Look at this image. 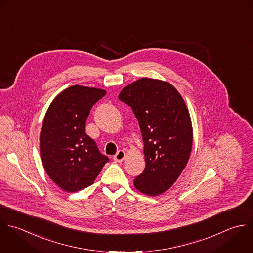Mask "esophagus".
<instances>
[{
  "instance_id": "1",
  "label": "esophagus",
  "mask_w": 253,
  "mask_h": 253,
  "mask_svg": "<svg viewBox=\"0 0 253 253\" xmlns=\"http://www.w3.org/2000/svg\"><path fill=\"white\" fill-rule=\"evenodd\" d=\"M125 157H126V153H125L123 150H119V151L116 153V155L114 156V160H115L116 162H118V163H121V162L124 161Z\"/></svg>"
}]
</instances>
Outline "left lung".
Masks as SVG:
<instances>
[{
  "instance_id": "8db88e82",
  "label": "left lung",
  "mask_w": 253,
  "mask_h": 253,
  "mask_svg": "<svg viewBox=\"0 0 253 253\" xmlns=\"http://www.w3.org/2000/svg\"><path fill=\"white\" fill-rule=\"evenodd\" d=\"M118 97L131 106L144 142L146 168L134 185L146 195H160L177 180L191 154L188 108L171 84L157 79L142 78L123 87Z\"/></svg>"
}]
</instances>
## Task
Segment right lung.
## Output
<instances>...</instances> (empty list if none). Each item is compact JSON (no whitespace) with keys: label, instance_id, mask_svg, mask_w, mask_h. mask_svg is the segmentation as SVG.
<instances>
[{"label":"right lung","instance_id":"obj_1","mask_svg":"<svg viewBox=\"0 0 253 253\" xmlns=\"http://www.w3.org/2000/svg\"><path fill=\"white\" fill-rule=\"evenodd\" d=\"M101 88L72 85L49 105L40 132V157L47 175L67 192L91 185L108 158L85 134L92 105L105 95Z\"/></svg>","mask_w":253,"mask_h":253}]
</instances>
